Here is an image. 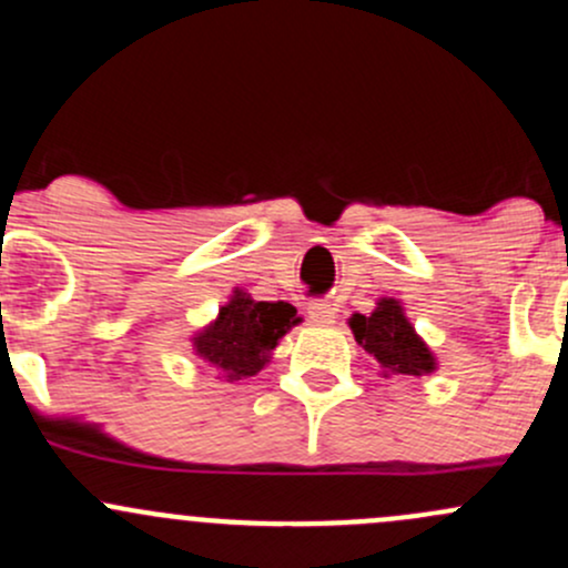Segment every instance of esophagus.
Segmentation results:
<instances>
[{
	"label": "esophagus",
	"mask_w": 568,
	"mask_h": 568,
	"mask_svg": "<svg viewBox=\"0 0 568 568\" xmlns=\"http://www.w3.org/2000/svg\"><path fill=\"white\" fill-rule=\"evenodd\" d=\"M308 320L316 322V325H331V322L335 320V308L325 301L308 303Z\"/></svg>",
	"instance_id": "1"
}]
</instances>
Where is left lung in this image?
I'll return each mask as SVG.
<instances>
[{
  "label": "left lung",
  "mask_w": 568,
  "mask_h": 568,
  "mask_svg": "<svg viewBox=\"0 0 568 568\" xmlns=\"http://www.w3.org/2000/svg\"><path fill=\"white\" fill-rule=\"evenodd\" d=\"M349 327L357 344L382 365L384 376H425L436 371V357L395 297H382L368 316L352 314Z\"/></svg>",
  "instance_id": "8db88e82"
}]
</instances>
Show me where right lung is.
I'll use <instances>...</instances> for the list:
<instances>
[{"label": "right lung", "instance_id": "right-lung-1", "mask_svg": "<svg viewBox=\"0 0 568 568\" xmlns=\"http://www.w3.org/2000/svg\"><path fill=\"white\" fill-rule=\"evenodd\" d=\"M297 322L301 316L290 303L252 301L246 292L235 290L227 306L219 308L216 320L194 333V355L205 359L219 379H248L271 363V352Z\"/></svg>", "mask_w": 568, "mask_h": 568}]
</instances>
